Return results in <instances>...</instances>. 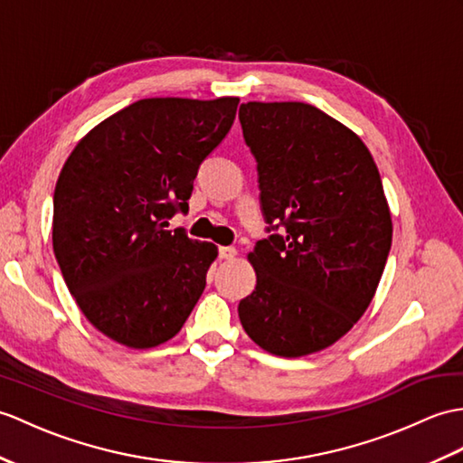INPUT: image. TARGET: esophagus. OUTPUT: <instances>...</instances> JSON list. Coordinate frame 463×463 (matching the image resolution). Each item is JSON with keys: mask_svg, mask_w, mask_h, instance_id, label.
<instances>
[{"mask_svg": "<svg viewBox=\"0 0 463 463\" xmlns=\"http://www.w3.org/2000/svg\"><path fill=\"white\" fill-rule=\"evenodd\" d=\"M219 256L222 258V260H232V258L236 256V249L234 246H221Z\"/></svg>", "mask_w": 463, "mask_h": 463, "instance_id": "1", "label": "esophagus"}]
</instances>
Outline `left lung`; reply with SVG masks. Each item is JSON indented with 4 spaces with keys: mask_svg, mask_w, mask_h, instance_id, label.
<instances>
[{
    "mask_svg": "<svg viewBox=\"0 0 463 463\" xmlns=\"http://www.w3.org/2000/svg\"><path fill=\"white\" fill-rule=\"evenodd\" d=\"M239 120L272 232L249 254L256 288L239 317L264 351L302 357L333 345L369 307L391 250V211L367 146L316 106L249 102Z\"/></svg>",
    "mask_w": 463,
    "mask_h": 463,
    "instance_id": "8db88e82",
    "label": "left lung"
}]
</instances>
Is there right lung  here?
<instances>
[{
  "mask_svg": "<svg viewBox=\"0 0 463 463\" xmlns=\"http://www.w3.org/2000/svg\"><path fill=\"white\" fill-rule=\"evenodd\" d=\"M239 99L137 100L86 134L52 197V250L90 324L126 347L165 343L207 284L217 246L183 229L199 165L227 137Z\"/></svg>",
  "mask_w": 463,
  "mask_h": 463,
  "instance_id": "right-lung-1",
  "label": "right lung"
}]
</instances>
